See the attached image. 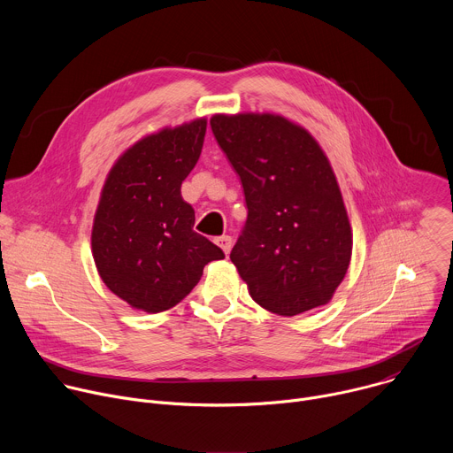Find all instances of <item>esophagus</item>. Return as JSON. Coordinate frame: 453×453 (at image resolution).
<instances>
[{"mask_svg":"<svg viewBox=\"0 0 453 453\" xmlns=\"http://www.w3.org/2000/svg\"><path fill=\"white\" fill-rule=\"evenodd\" d=\"M215 242H217V245H219L226 254H229V250H231V243H233V240H231L229 236H219Z\"/></svg>","mask_w":453,"mask_h":453,"instance_id":"34e87169","label":"esophagus"}]
</instances>
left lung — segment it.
Listing matches in <instances>:
<instances>
[{
    "instance_id": "left-lung-1",
    "label": "left lung",
    "mask_w": 453,
    "mask_h": 453,
    "mask_svg": "<svg viewBox=\"0 0 453 453\" xmlns=\"http://www.w3.org/2000/svg\"><path fill=\"white\" fill-rule=\"evenodd\" d=\"M210 123L243 186L247 220L231 262L250 297L285 317L330 303L353 234L326 154L280 114H215Z\"/></svg>"
}]
</instances>
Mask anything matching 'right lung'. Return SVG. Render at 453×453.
Returning a JSON list of instances; mask_svg holds the SVG:
<instances>
[{"label":"right lung","instance_id":"obj_1","mask_svg":"<svg viewBox=\"0 0 453 453\" xmlns=\"http://www.w3.org/2000/svg\"><path fill=\"white\" fill-rule=\"evenodd\" d=\"M206 118L166 127L128 147L112 165L95 213L91 249L102 281L147 313L165 311L196 287L224 252L193 231L196 211L180 184L197 165Z\"/></svg>","mask_w":453,"mask_h":453}]
</instances>
